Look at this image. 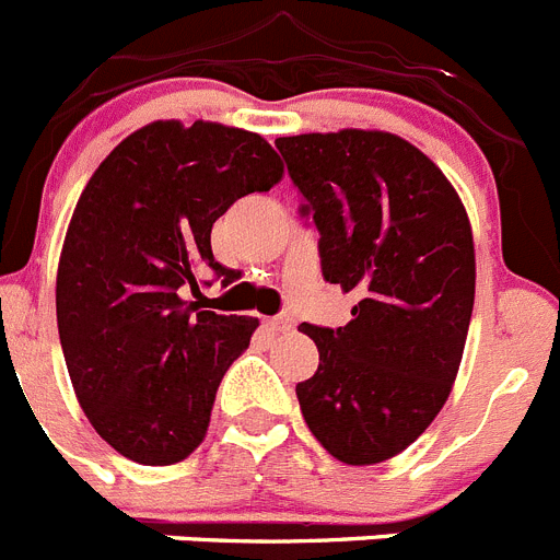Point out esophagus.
Returning <instances> with one entry per match:
<instances>
[{"instance_id": "34e87169", "label": "esophagus", "mask_w": 560, "mask_h": 560, "mask_svg": "<svg viewBox=\"0 0 560 560\" xmlns=\"http://www.w3.org/2000/svg\"><path fill=\"white\" fill-rule=\"evenodd\" d=\"M265 326H268L270 331H276V335H279V331H290L292 329V317L290 315L268 317V320H265Z\"/></svg>"}]
</instances>
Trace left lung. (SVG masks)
Masks as SVG:
<instances>
[{"label": "left lung", "mask_w": 560, "mask_h": 560, "mask_svg": "<svg viewBox=\"0 0 560 560\" xmlns=\"http://www.w3.org/2000/svg\"><path fill=\"white\" fill-rule=\"evenodd\" d=\"M320 270L354 292L337 329L301 324L320 354L299 382L312 435L349 466L390 460L450 399L475 306V240L455 186L385 130L281 136Z\"/></svg>", "instance_id": "1"}]
</instances>
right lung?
Wrapping results in <instances>:
<instances>
[{
  "label": "right lung",
  "instance_id": "add662e5",
  "mask_svg": "<svg viewBox=\"0 0 560 560\" xmlns=\"http://www.w3.org/2000/svg\"><path fill=\"white\" fill-rule=\"evenodd\" d=\"M281 175L259 133L159 119L85 184L55 281L60 349L83 412L128 460L173 466L206 438L220 382L259 320L198 310L186 292L198 295L209 270L231 284L211 225Z\"/></svg>",
  "mask_w": 560,
  "mask_h": 560
}]
</instances>
